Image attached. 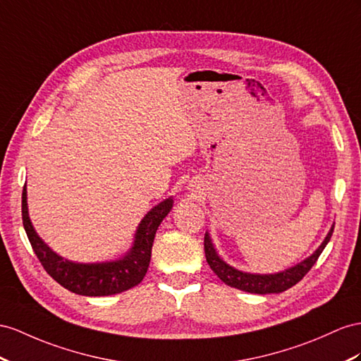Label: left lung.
Segmentation results:
<instances>
[{
  "instance_id": "8db88e82",
  "label": "left lung",
  "mask_w": 361,
  "mask_h": 361,
  "mask_svg": "<svg viewBox=\"0 0 361 361\" xmlns=\"http://www.w3.org/2000/svg\"><path fill=\"white\" fill-rule=\"evenodd\" d=\"M332 232H334V226L331 227L329 233L325 238V241L322 243V245L303 262L294 265L293 269H288L276 274H250V273H243L233 269V267L226 264L216 255L207 233L204 235V253H206V259H207V264L210 265V269L214 270V273L219 277L221 281L230 286H233V288L243 290L247 293H255V294L282 293L285 290L291 288V286L298 283L299 281H302L303 276L311 270V267L317 262L323 248H325L326 244L329 243Z\"/></svg>"
}]
</instances>
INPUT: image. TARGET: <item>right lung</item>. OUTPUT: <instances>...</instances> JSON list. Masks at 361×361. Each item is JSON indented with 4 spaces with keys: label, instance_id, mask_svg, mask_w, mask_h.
Wrapping results in <instances>:
<instances>
[{
    "label": "right lung",
    "instance_id": "1",
    "mask_svg": "<svg viewBox=\"0 0 361 361\" xmlns=\"http://www.w3.org/2000/svg\"><path fill=\"white\" fill-rule=\"evenodd\" d=\"M171 209L172 198H168L147 212V215L138 224L131 252L122 259L102 264H76L62 259L36 235L27 210V189L25 186L23 189V224L35 255L38 256L44 270L54 281L68 291L80 295H111L140 283L151 262L157 228Z\"/></svg>",
    "mask_w": 361,
    "mask_h": 361
}]
</instances>
